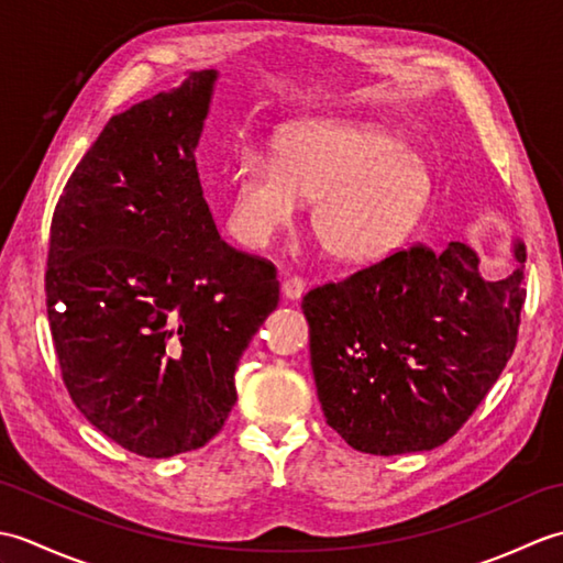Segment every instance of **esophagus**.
Returning <instances> with one entry per match:
<instances>
[{"label":"esophagus","instance_id":"1","mask_svg":"<svg viewBox=\"0 0 563 563\" xmlns=\"http://www.w3.org/2000/svg\"><path fill=\"white\" fill-rule=\"evenodd\" d=\"M283 297L285 300H300V297L305 295V280L302 278H285L283 280Z\"/></svg>","mask_w":563,"mask_h":563}]
</instances>
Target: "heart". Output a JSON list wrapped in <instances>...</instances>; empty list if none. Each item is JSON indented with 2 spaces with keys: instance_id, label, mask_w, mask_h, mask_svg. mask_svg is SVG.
I'll list each match as a JSON object with an SVG mask.
<instances>
[{
  "instance_id": "obj_1",
  "label": "heart",
  "mask_w": 563,
  "mask_h": 563,
  "mask_svg": "<svg viewBox=\"0 0 563 563\" xmlns=\"http://www.w3.org/2000/svg\"><path fill=\"white\" fill-rule=\"evenodd\" d=\"M433 196L426 162L389 130L349 121H305L283 133L275 157L246 150L230 174L227 227L236 242L266 249L302 200L309 222L343 263L397 249Z\"/></svg>"
}]
</instances>
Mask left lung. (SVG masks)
<instances>
[{"mask_svg":"<svg viewBox=\"0 0 563 563\" xmlns=\"http://www.w3.org/2000/svg\"><path fill=\"white\" fill-rule=\"evenodd\" d=\"M516 271L486 280L472 246L397 251L305 295L309 357L327 423L369 454L426 452L452 438L504 373L525 302Z\"/></svg>","mask_w":563,"mask_h":563,"instance_id":"obj_1","label":"left lung"}]
</instances>
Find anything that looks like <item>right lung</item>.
<instances>
[{
	"instance_id": "obj_1",
	"label": "right lung",
	"mask_w": 563,
	"mask_h": 563,
	"mask_svg": "<svg viewBox=\"0 0 563 563\" xmlns=\"http://www.w3.org/2000/svg\"><path fill=\"white\" fill-rule=\"evenodd\" d=\"M214 69L113 115L57 200L47 319L87 421L142 457L206 445L236 401L234 373L278 307L271 263L224 244L196 150Z\"/></svg>"
}]
</instances>
